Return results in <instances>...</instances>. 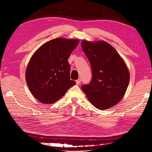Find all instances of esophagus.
Instances as JSON below:
<instances>
[{
	"label": "esophagus",
	"instance_id": "obj_1",
	"mask_svg": "<svg viewBox=\"0 0 152 152\" xmlns=\"http://www.w3.org/2000/svg\"><path fill=\"white\" fill-rule=\"evenodd\" d=\"M76 82L77 85H80V83H81V80H80V79L77 80H76Z\"/></svg>",
	"mask_w": 152,
	"mask_h": 152
}]
</instances>
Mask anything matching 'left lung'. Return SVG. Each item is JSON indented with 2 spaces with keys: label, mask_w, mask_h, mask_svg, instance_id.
Masks as SVG:
<instances>
[{
  "label": "left lung",
  "mask_w": 152,
  "mask_h": 152,
  "mask_svg": "<svg viewBox=\"0 0 152 152\" xmlns=\"http://www.w3.org/2000/svg\"><path fill=\"white\" fill-rule=\"evenodd\" d=\"M91 64L92 79L81 88L96 108L112 107L124 97L129 83V72L118 51L104 41L82 42Z\"/></svg>",
  "instance_id": "1"
}]
</instances>
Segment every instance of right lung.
Returning a JSON list of instances; mask_svg holds the SVG:
<instances>
[{
    "label": "right lung",
    "instance_id": "1",
    "mask_svg": "<svg viewBox=\"0 0 152 152\" xmlns=\"http://www.w3.org/2000/svg\"><path fill=\"white\" fill-rule=\"evenodd\" d=\"M79 40L57 38L38 48L28 63L25 79L32 94L44 104H53L76 84L68 61Z\"/></svg>",
    "mask_w": 152,
    "mask_h": 152
}]
</instances>
